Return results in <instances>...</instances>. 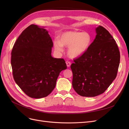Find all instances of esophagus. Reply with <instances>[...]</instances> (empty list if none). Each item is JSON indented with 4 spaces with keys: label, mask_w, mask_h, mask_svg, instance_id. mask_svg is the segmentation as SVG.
Segmentation results:
<instances>
[{
    "label": "esophagus",
    "mask_w": 129,
    "mask_h": 129,
    "mask_svg": "<svg viewBox=\"0 0 129 129\" xmlns=\"http://www.w3.org/2000/svg\"><path fill=\"white\" fill-rule=\"evenodd\" d=\"M66 64H67V67H69L70 66H71V62H70L69 61H66Z\"/></svg>",
    "instance_id": "34e87169"
}]
</instances>
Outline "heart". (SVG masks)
<instances>
[{"mask_svg": "<svg viewBox=\"0 0 129 129\" xmlns=\"http://www.w3.org/2000/svg\"><path fill=\"white\" fill-rule=\"evenodd\" d=\"M59 38V40L54 41V49L58 52H62L63 47H68V55L73 58L79 57L86 52L92 41L89 33L75 30L63 32Z\"/></svg>", "mask_w": 129, "mask_h": 129, "instance_id": "b5f03b06", "label": "heart"}]
</instances>
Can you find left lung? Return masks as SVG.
Here are the masks:
<instances>
[{
    "mask_svg": "<svg viewBox=\"0 0 129 129\" xmlns=\"http://www.w3.org/2000/svg\"><path fill=\"white\" fill-rule=\"evenodd\" d=\"M95 39L71 68L72 85L80 96L95 97L103 93L117 76L120 53L115 40L103 27L95 28Z\"/></svg>",
    "mask_w": 129,
    "mask_h": 129,
    "instance_id": "obj_1",
    "label": "left lung"
}]
</instances>
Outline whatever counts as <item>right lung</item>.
I'll return each instance as SVG.
<instances>
[{
    "mask_svg": "<svg viewBox=\"0 0 129 129\" xmlns=\"http://www.w3.org/2000/svg\"><path fill=\"white\" fill-rule=\"evenodd\" d=\"M53 43L44 27L30 25L15 41L11 66L15 83L31 98L49 95L60 72L67 69L63 58L52 56Z\"/></svg>",
    "mask_w": 129,
    "mask_h": 129,
    "instance_id": "obj_1",
    "label": "right lung"
}]
</instances>
